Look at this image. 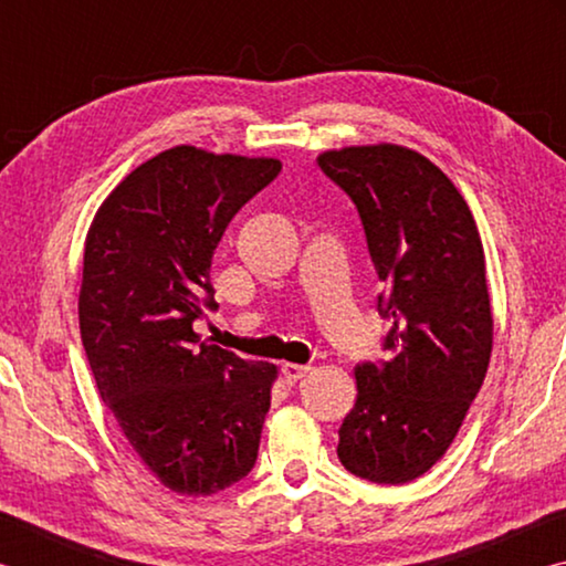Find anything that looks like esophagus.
<instances>
[{"label":"esophagus","mask_w":566,"mask_h":566,"mask_svg":"<svg viewBox=\"0 0 566 566\" xmlns=\"http://www.w3.org/2000/svg\"><path fill=\"white\" fill-rule=\"evenodd\" d=\"M312 371L310 364H282V377L286 385H296L302 377H306Z\"/></svg>","instance_id":"34e87169"}]
</instances>
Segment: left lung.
<instances>
[{"label": "left lung", "instance_id": "obj_1", "mask_svg": "<svg viewBox=\"0 0 566 566\" xmlns=\"http://www.w3.org/2000/svg\"><path fill=\"white\" fill-rule=\"evenodd\" d=\"M319 169L357 207L391 319L381 361H361L339 462L407 484L454 442L492 354L484 249L464 197L427 157L397 145L324 151Z\"/></svg>", "mask_w": 566, "mask_h": 566}]
</instances>
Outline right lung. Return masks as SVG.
Masks as SVG:
<instances>
[{
    "label": "right lung",
    "instance_id": "1",
    "mask_svg": "<svg viewBox=\"0 0 566 566\" xmlns=\"http://www.w3.org/2000/svg\"><path fill=\"white\" fill-rule=\"evenodd\" d=\"M276 159L175 147L124 177L84 244L80 332L104 405L167 490L207 496L252 472L276 367L202 342L227 224Z\"/></svg>",
    "mask_w": 566,
    "mask_h": 566
}]
</instances>
